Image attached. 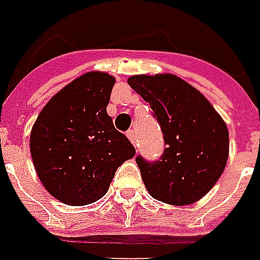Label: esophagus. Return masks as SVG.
<instances>
[{"mask_svg":"<svg viewBox=\"0 0 260 260\" xmlns=\"http://www.w3.org/2000/svg\"><path fill=\"white\" fill-rule=\"evenodd\" d=\"M127 137H128V139H130V142H132V143H133V145L136 146V145H137L136 132H135V130H128V132H127Z\"/></svg>","mask_w":260,"mask_h":260,"instance_id":"1","label":"esophagus"}]
</instances>
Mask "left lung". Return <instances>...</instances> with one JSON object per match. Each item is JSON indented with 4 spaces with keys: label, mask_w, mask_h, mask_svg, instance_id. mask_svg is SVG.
<instances>
[{
    "label": "left lung",
    "mask_w": 260,
    "mask_h": 260,
    "mask_svg": "<svg viewBox=\"0 0 260 260\" xmlns=\"http://www.w3.org/2000/svg\"><path fill=\"white\" fill-rule=\"evenodd\" d=\"M127 82L149 102L164 136L159 159L136 156L150 196L178 206L199 201L227 165L230 143L224 120L199 90L177 76H132Z\"/></svg>",
    "instance_id": "1"
}]
</instances>
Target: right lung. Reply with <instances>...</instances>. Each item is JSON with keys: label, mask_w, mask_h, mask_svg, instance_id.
<instances>
[{"label": "right lung", "mask_w": 260, "mask_h": 260, "mask_svg": "<svg viewBox=\"0 0 260 260\" xmlns=\"http://www.w3.org/2000/svg\"><path fill=\"white\" fill-rule=\"evenodd\" d=\"M114 83L107 73L80 76L46 104L33 125L36 173L62 203L83 206L99 201L117 168L136 153L107 114Z\"/></svg>", "instance_id": "add662e5"}]
</instances>
